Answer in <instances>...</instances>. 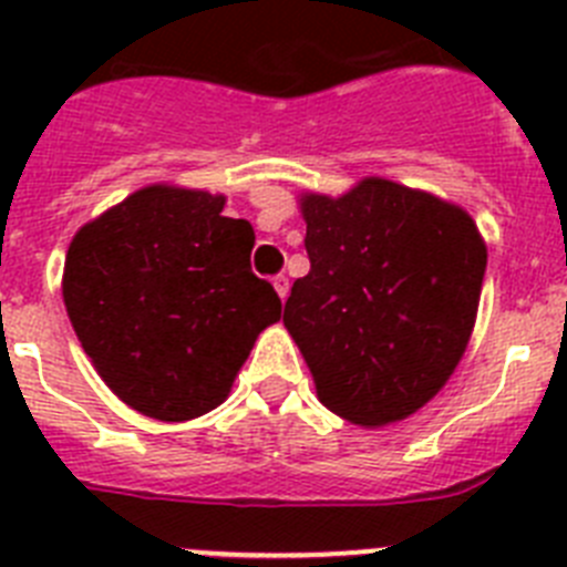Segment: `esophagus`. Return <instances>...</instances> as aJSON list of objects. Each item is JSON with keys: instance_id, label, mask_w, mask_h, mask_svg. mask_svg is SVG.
Listing matches in <instances>:
<instances>
[{"instance_id": "esophagus-1", "label": "esophagus", "mask_w": 567, "mask_h": 567, "mask_svg": "<svg viewBox=\"0 0 567 567\" xmlns=\"http://www.w3.org/2000/svg\"><path fill=\"white\" fill-rule=\"evenodd\" d=\"M272 287H275V292H278L280 300H287V295H289V278H287V275H275Z\"/></svg>"}]
</instances>
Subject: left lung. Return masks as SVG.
Segmentation results:
<instances>
[{
  "label": "left lung",
  "mask_w": 567,
  "mask_h": 567,
  "mask_svg": "<svg viewBox=\"0 0 567 567\" xmlns=\"http://www.w3.org/2000/svg\"><path fill=\"white\" fill-rule=\"evenodd\" d=\"M309 275L284 327L329 412L400 423L449 383L477 320L488 249L463 207L369 175L349 193H300Z\"/></svg>",
  "instance_id": "8db88e82"
}]
</instances>
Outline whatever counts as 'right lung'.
Instances as JSON below:
<instances>
[{"instance_id": "add662e5", "label": "right lung", "mask_w": 567, "mask_h": 567, "mask_svg": "<svg viewBox=\"0 0 567 567\" xmlns=\"http://www.w3.org/2000/svg\"><path fill=\"white\" fill-rule=\"evenodd\" d=\"M207 189L150 184L84 224L68 247L62 298L79 343L115 398L184 423L229 398L255 340L280 320L255 278V229Z\"/></svg>"}]
</instances>
